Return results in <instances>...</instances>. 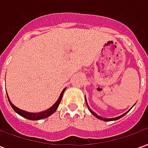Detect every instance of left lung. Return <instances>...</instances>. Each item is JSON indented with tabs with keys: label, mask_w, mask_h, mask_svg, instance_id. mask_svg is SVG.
<instances>
[{
	"label": "left lung",
	"mask_w": 148,
	"mask_h": 148,
	"mask_svg": "<svg viewBox=\"0 0 148 148\" xmlns=\"http://www.w3.org/2000/svg\"><path fill=\"white\" fill-rule=\"evenodd\" d=\"M90 112H92V113H93V115H94V116H96L97 118H98V119H100V120H101V121H116V120H118V119H120V118L123 117V116H124V115H126V114H127V112H128V111H127V112H125V113H124V114H123V115H121V116H117V117H115V118H110V119H108V118H103V117H101V116H98V115L96 114V113H95V112H93V111H92V110H91V109H90Z\"/></svg>",
	"instance_id": "obj_1"
}]
</instances>
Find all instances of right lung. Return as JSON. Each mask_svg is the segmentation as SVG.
<instances>
[{"instance_id":"1","label":"right lung","mask_w":148,"mask_h":148,"mask_svg":"<svg viewBox=\"0 0 148 148\" xmlns=\"http://www.w3.org/2000/svg\"><path fill=\"white\" fill-rule=\"evenodd\" d=\"M66 89L62 91L61 94H60V96H59V98L58 99V101L55 103V105L51 107L50 109H47V110H46V111L41 112H39V113H32V112H25L24 110H21V109H18L17 107H16L15 106L12 105V103L10 101V100L8 98V100L9 103H10V105H11L12 108L14 109L15 112H16L18 114L22 116L23 117L26 118V119H28V120H31V121H38V120H41V119H44V118L48 117L49 116H51V114H53L55 111H56V109H58V106H59V104L61 102V100L62 98V95H63V93H64V91Z\"/></svg>"}]
</instances>
